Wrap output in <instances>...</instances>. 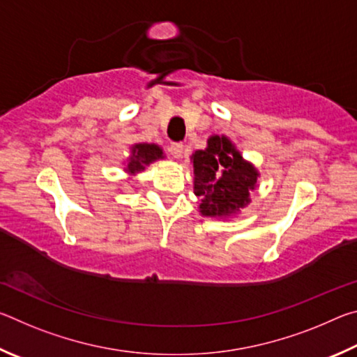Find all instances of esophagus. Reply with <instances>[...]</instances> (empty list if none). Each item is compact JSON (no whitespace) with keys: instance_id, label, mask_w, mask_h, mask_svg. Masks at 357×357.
<instances>
[{"instance_id":"obj_1","label":"esophagus","mask_w":357,"mask_h":357,"mask_svg":"<svg viewBox=\"0 0 357 357\" xmlns=\"http://www.w3.org/2000/svg\"><path fill=\"white\" fill-rule=\"evenodd\" d=\"M170 153L173 157H176V159H179L181 155H183V151H184V144L183 143H172L170 144Z\"/></svg>"}]
</instances>
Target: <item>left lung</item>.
Listing matches in <instances>:
<instances>
[{
	"mask_svg": "<svg viewBox=\"0 0 357 357\" xmlns=\"http://www.w3.org/2000/svg\"><path fill=\"white\" fill-rule=\"evenodd\" d=\"M195 195L202 197L203 215H229L249 203L258 173L243 160L227 137H211L206 149L192 155Z\"/></svg>",
	"mask_w": 357,
	"mask_h": 357,
	"instance_id": "1",
	"label": "left lung"
}]
</instances>
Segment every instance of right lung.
Wrapping results in <instances>:
<instances>
[{
    "label": "right lung",
    "mask_w": 357,
    "mask_h": 357,
    "mask_svg": "<svg viewBox=\"0 0 357 357\" xmlns=\"http://www.w3.org/2000/svg\"><path fill=\"white\" fill-rule=\"evenodd\" d=\"M162 157V149L155 144H135L132 148V157L128 164L129 173H138L144 170V165H149L151 162H154Z\"/></svg>",
    "instance_id": "right-lung-1"
}]
</instances>
